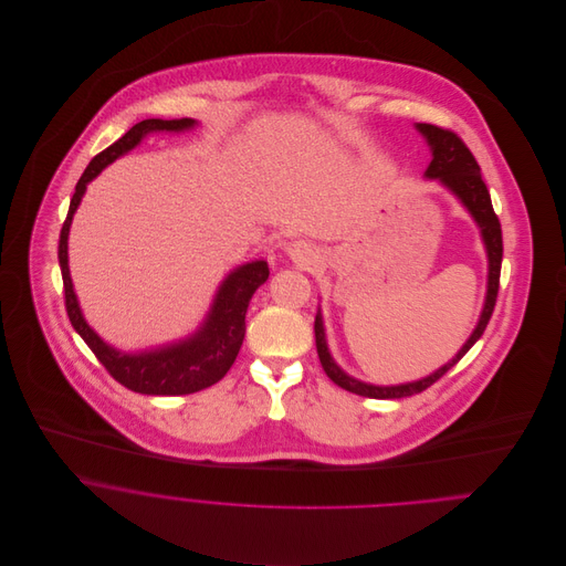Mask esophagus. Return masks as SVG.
<instances>
[{
	"label": "esophagus",
	"instance_id": "1",
	"mask_svg": "<svg viewBox=\"0 0 566 566\" xmlns=\"http://www.w3.org/2000/svg\"><path fill=\"white\" fill-rule=\"evenodd\" d=\"M287 254L298 263V265H316L318 263V250L316 245H312L305 240H296V242L287 243Z\"/></svg>",
	"mask_w": 566,
	"mask_h": 566
}]
</instances>
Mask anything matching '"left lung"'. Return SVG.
Segmentation results:
<instances>
[{"mask_svg": "<svg viewBox=\"0 0 566 566\" xmlns=\"http://www.w3.org/2000/svg\"><path fill=\"white\" fill-rule=\"evenodd\" d=\"M422 137L427 139V144L431 146V155L433 159L429 163L424 176L429 178H438L444 187H449L460 200L462 205L469 209V213L475 218L482 238H484L485 252H488V292H485L484 312L480 316V323L475 326V331L471 333V337L467 339V344L458 350V355L444 364L442 368H438L433 375L420 379V381H411V384H401V386H370L364 381H357L353 377H348L331 357L328 348H326V339H324L323 316L318 312L314 331H316V348H318V357L323 364L326 377L359 397H368V399H403L418 395L422 390H427L429 386H433L442 375H447L469 350L471 346L484 335L485 326L490 323V316L494 312V303H496V294H499V276H501V259H503V238H501V222L492 209V200L488 193L484 178H482V169L480 163L475 161L473 153L467 148V144L449 128H440L433 124H418L416 126Z\"/></svg>", "mask_w": 566, "mask_h": 566, "instance_id": "obj_1", "label": "left lung"}]
</instances>
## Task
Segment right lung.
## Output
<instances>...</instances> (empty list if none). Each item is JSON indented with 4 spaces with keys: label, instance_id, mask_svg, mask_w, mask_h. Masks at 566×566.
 <instances>
[{
    "label": "right lung",
    "instance_id": "1",
    "mask_svg": "<svg viewBox=\"0 0 566 566\" xmlns=\"http://www.w3.org/2000/svg\"><path fill=\"white\" fill-rule=\"evenodd\" d=\"M196 122L191 117L182 119H144L135 124L122 139L113 146L95 155L86 169L82 171L81 180L70 202L67 218L61 229L59 242V263L63 272V287H65V307L70 323L78 331L86 346L99 359V364L111 373L115 381L124 388L139 392V395H155V397H180L193 395L218 384L229 368L233 366L240 348H242L243 333H245V310L256 292L270 276L265 261H252L233 270L224 283L220 285L213 307L207 316L205 324L187 339L178 344H169L157 350L148 353H119L117 348L108 346L88 324L82 318L78 298L74 294L70 265H67V238L74 213L81 205L86 185L108 165L119 159L128 150H133L148 133L157 130H189Z\"/></svg>",
    "mask_w": 566,
    "mask_h": 566
}]
</instances>
